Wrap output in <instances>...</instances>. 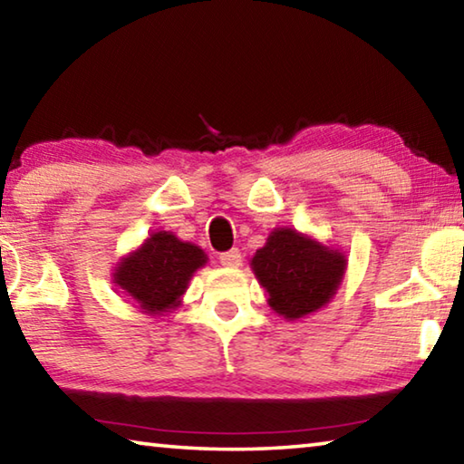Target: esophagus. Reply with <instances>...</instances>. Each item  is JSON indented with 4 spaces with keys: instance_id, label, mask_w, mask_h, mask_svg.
Wrapping results in <instances>:
<instances>
[{
    "instance_id": "34e87169",
    "label": "esophagus",
    "mask_w": 464,
    "mask_h": 464,
    "mask_svg": "<svg viewBox=\"0 0 464 464\" xmlns=\"http://www.w3.org/2000/svg\"><path fill=\"white\" fill-rule=\"evenodd\" d=\"M218 262H221L225 268H237V266H241V251L237 247L223 251V254L218 256Z\"/></svg>"
}]
</instances>
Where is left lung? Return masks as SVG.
Segmentation results:
<instances>
[{"label": "left lung", "instance_id": "8db88e82", "mask_svg": "<svg viewBox=\"0 0 464 464\" xmlns=\"http://www.w3.org/2000/svg\"><path fill=\"white\" fill-rule=\"evenodd\" d=\"M345 256L307 235L280 227L251 257V270L268 293V304L285 319H301L325 307L340 288Z\"/></svg>", "mask_w": 464, "mask_h": 464}]
</instances>
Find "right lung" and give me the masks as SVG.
<instances>
[{"instance_id": "1", "label": "right lung", "mask_w": 464, "mask_h": 464, "mask_svg": "<svg viewBox=\"0 0 464 464\" xmlns=\"http://www.w3.org/2000/svg\"><path fill=\"white\" fill-rule=\"evenodd\" d=\"M207 254L174 233L157 231L139 249L116 264L114 282L149 315L176 309L194 272L207 264Z\"/></svg>"}]
</instances>
